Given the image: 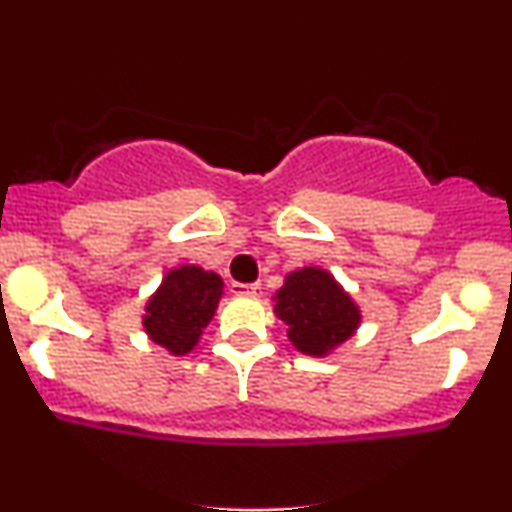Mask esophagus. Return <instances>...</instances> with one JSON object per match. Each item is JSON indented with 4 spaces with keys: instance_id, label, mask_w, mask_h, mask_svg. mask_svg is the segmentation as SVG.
Returning <instances> with one entry per match:
<instances>
[{
    "instance_id": "obj_1",
    "label": "esophagus",
    "mask_w": 512,
    "mask_h": 512,
    "mask_svg": "<svg viewBox=\"0 0 512 512\" xmlns=\"http://www.w3.org/2000/svg\"><path fill=\"white\" fill-rule=\"evenodd\" d=\"M262 286L260 284H240V281H233L231 293L233 296H257Z\"/></svg>"
}]
</instances>
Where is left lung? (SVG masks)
Segmentation results:
<instances>
[{"mask_svg": "<svg viewBox=\"0 0 512 512\" xmlns=\"http://www.w3.org/2000/svg\"><path fill=\"white\" fill-rule=\"evenodd\" d=\"M276 315L289 325V339L308 356H325L358 327V308L325 269L305 267L286 276L276 293Z\"/></svg>", "mask_w": 512, "mask_h": 512, "instance_id": "1", "label": "left lung"}]
</instances>
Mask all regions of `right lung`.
Returning <instances> with one entry per match:
<instances>
[{
  "mask_svg": "<svg viewBox=\"0 0 512 512\" xmlns=\"http://www.w3.org/2000/svg\"><path fill=\"white\" fill-rule=\"evenodd\" d=\"M221 289V276L199 267L168 272L161 289L146 305L144 327L149 337L175 356L192 351L199 334L216 313Z\"/></svg>",
  "mask_w": 512,
  "mask_h": 512,
  "instance_id": "obj_1",
  "label": "right lung"
}]
</instances>
